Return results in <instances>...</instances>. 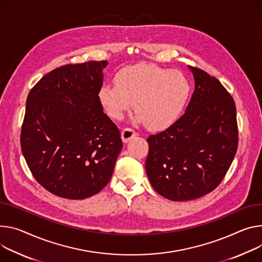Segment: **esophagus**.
Wrapping results in <instances>:
<instances>
[{"instance_id":"1","label":"esophagus","mask_w":262,"mask_h":262,"mask_svg":"<svg viewBox=\"0 0 262 262\" xmlns=\"http://www.w3.org/2000/svg\"><path fill=\"white\" fill-rule=\"evenodd\" d=\"M136 136H137V133L130 127H126L121 132V138H122L124 143H126V142H128L132 138H134Z\"/></svg>"}]
</instances>
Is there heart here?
Masks as SVG:
<instances>
[{
  "label": "heart",
  "mask_w": 262,
  "mask_h": 262,
  "mask_svg": "<svg viewBox=\"0 0 262 262\" xmlns=\"http://www.w3.org/2000/svg\"><path fill=\"white\" fill-rule=\"evenodd\" d=\"M115 83L99 90V101L106 114L121 120L135 104L140 120L151 130H162L176 122L188 96L189 82L178 70L141 63L122 69Z\"/></svg>",
  "instance_id": "heart-1"
}]
</instances>
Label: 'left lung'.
I'll list each match as a JSON object with an SVG mask.
<instances>
[{"mask_svg": "<svg viewBox=\"0 0 262 262\" xmlns=\"http://www.w3.org/2000/svg\"><path fill=\"white\" fill-rule=\"evenodd\" d=\"M195 88L185 114L147 138L145 168L156 191L170 201H191L224 180L238 147L233 97L215 77L190 67Z\"/></svg>", "mask_w": 262, "mask_h": 262, "instance_id": "obj_1", "label": "left lung"}]
</instances>
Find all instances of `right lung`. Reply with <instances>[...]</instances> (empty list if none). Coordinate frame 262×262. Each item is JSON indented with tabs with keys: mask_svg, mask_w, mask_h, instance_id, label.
Returning a JSON list of instances; mask_svg holds the SVG:
<instances>
[{
	"mask_svg": "<svg viewBox=\"0 0 262 262\" xmlns=\"http://www.w3.org/2000/svg\"><path fill=\"white\" fill-rule=\"evenodd\" d=\"M106 64L59 67L28 94L21 152L36 182L59 198L83 200L98 193L121 151L120 130L98 97Z\"/></svg>",
	"mask_w": 262,
	"mask_h": 262,
	"instance_id": "obj_1",
	"label": "right lung"
}]
</instances>
